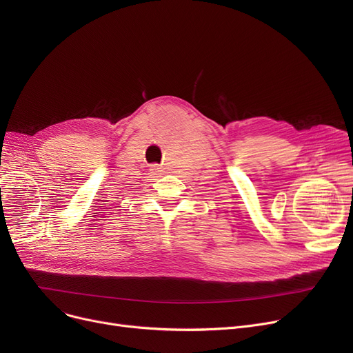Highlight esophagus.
I'll list each match as a JSON object with an SVG mask.
<instances>
[{"label":"esophagus","instance_id":"obj_1","mask_svg":"<svg viewBox=\"0 0 353 353\" xmlns=\"http://www.w3.org/2000/svg\"><path fill=\"white\" fill-rule=\"evenodd\" d=\"M150 172H151V174H152V176H156V177H157V176L160 174V167H159V165H156V164H152V165H151V168H150Z\"/></svg>","mask_w":353,"mask_h":353}]
</instances>
